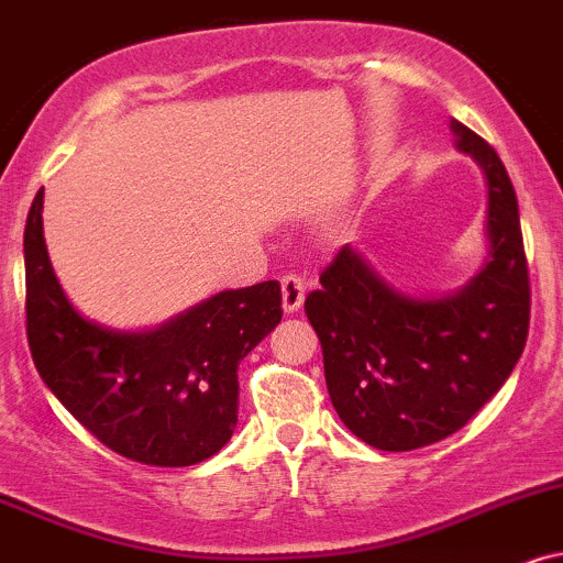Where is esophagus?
Here are the masks:
<instances>
[{
    "mask_svg": "<svg viewBox=\"0 0 563 563\" xmlns=\"http://www.w3.org/2000/svg\"><path fill=\"white\" fill-rule=\"evenodd\" d=\"M280 290H283V311H286V314L299 311L303 303V296H307V286H303L301 277L294 273L286 275L280 280Z\"/></svg>",
    "mask_w": 563,
    "mask_h": 563,
    "instance_id": "esophagus-1",
    "label": "esophagus"
}]
</instances>
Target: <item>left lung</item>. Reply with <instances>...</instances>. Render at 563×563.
<instances>
[{"mask_svg":"<svg viewBox=\"0 0 563 563\" xmlns=\"http://www.w3.org/2000/svg\"><path fill=\"white\" fill-rule=\"evenodd\" d=\"M459 152L487 180V260L440 299L393 288L343 246L307 296L324 383L346 428L380 451H415L462 430L519 362L530 330V275L511 178L496 148L451 120Z\"/></svg>","mask_w":563,"mask_h":563,"instance_id":"left-lung-1","label":"left lung"}]
</instances>
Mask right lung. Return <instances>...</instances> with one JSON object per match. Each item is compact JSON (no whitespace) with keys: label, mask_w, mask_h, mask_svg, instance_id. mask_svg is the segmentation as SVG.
Returning a JSON list of instances; mask_svg holds the SVG:
<instances>
[{"label":"right lung","mask_w":563,"mask_h":563,"mask_svg":"<svg viewBox=\"0 0 563 563\" xmlns=\"http://www.w3.org/2000/svg\"><path fill=\"white\" fill-rule=\"evenodd\" d=\"M44 188L23 233L25 330L59 404L107 449L148 466L214 456L239 422V364L283 317L280 283L222 290L154 330H112L73 307L46 254Z\"/></svg>","instance_id":"add662e5"}]
</instances>
